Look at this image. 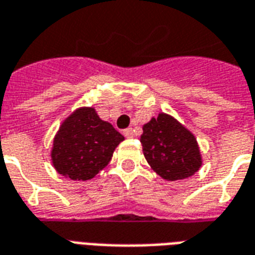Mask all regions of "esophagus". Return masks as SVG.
Listing matches in <instances>:
<instances>
[{"label":"esophagus","instance_id":"esophagus-1","mask_svg":"<svg viewBox=\"0 0 255 255\" xmlns=\"http://www.w3.org/2000/svg\"><path fill=\"white\" fill-rule=\"evenodd\" d=\"M123 133H124V136H126V137H132L133 135H135V132H133L132 128H126V129L123 131Z\"/></svg>","mask_w":255,"mask_h":255}]
</instances>
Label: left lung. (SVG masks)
Segmentation results:
<instances>
[{
  "label": "left lung",
  "instance_id": "left-lung-1",
  "mask_svg": "<svg viewBox=\"0 0 255 255\" xmlns=\"http://www.w3.org/2000/svg\"><path fill=\"white\" fill-rule=\"evenodd\" d=\"M140 143L148 165L167 181L186 178L201 166L195 136L169 115L161 113L144 124Z\"/></svg>",
  "mask_w": 255,
  "mask_h": 255
}]
</instances>
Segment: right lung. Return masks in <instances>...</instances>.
Wrapping results in <instances>:
<instances>
[{
  "mask_svg": "<svg viewBox=\"0 0 255 255\" xmlns=\"http://www.w3.org/2000/svg\"><path fill=\"white\" fill-rule=\"evenodd\" d=\"M122 140V133L103 122L93 108H81L60 126L51 154L52 163L58 173L71 180H90L108 165Z\"/></svg>",
  "mask_w": 255,
  "mask_h": 255,
  "instance_id": "obj_1",
  "label": "right lung"
}]
</instances>
